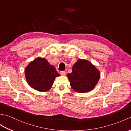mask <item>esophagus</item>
<instances>
[{
    "label": "esophagus",
    "mask_w": 131,
    "mask_h": 131,
    "mask_svg": "<svg viewBox=\"0 0 131 131\" xmlns=\"http://www.w3.org/2000/svg\"><path fill=\"white\" fill-rule=\"evenodd\" d=\"M60 74L61 75H65L66 74V71H60Z\"/></svg>",
    "instance_id": "esophagus-1"
}]
</instances>
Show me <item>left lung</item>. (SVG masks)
Instances as JSON below:
<instances>
[{"mask_svg":"<svg viewBox=\"0 0 131 131\" xmlns=\"http://www.w3.org/2000/svg\"><path fill=\"white\" fill-rule=\"evenodd\" d=\"M67 76L72 89L83 93L95 88L100 79V72L89 61L79 59L73 65L72 72Z\"/></svg>","mask_w":131,"mask_h":131,"instance_id":"left-lung-1","label":"left lung"}]
</instances>
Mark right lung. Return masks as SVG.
I'll list each match as a JSON object with an SVG mask.
<instances>
[{"instance_id":"obj_1","label":"right lung","mask_w":131,"mask_h":131,"mask_svg":"<svg viewBox=\"0 0 131 131\" xmlns=\"http://www.w3.org/2000/svg\"><path fill=\"white\" fill-rule=\"evenodd\" d=\"M60 75L45 58L38 57L30 62L25 69V77L29 85L39 92H47L56 77Z\"/></svg>"}]
</instances>
